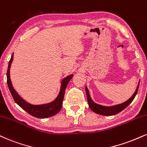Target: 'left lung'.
<instances>
[{
    "label": "left lung",
    "mask_w": 147,
    "mask_h": 147,
    "mask_svg": "<svg viewBox=\"0 0 147 147\" xmlns=\"http://www.w3.org/2000/svg\"><path fill=\"white\" fill-rule=\"evenodd\" d=\"M139 84L140 81L138 85V87L136 88V92L129 100H127V101H125L123 103L119 104V105H116L112 106V107H106V106H102L98 104L95 103L92 100L89 94V91L87 87H86V94H87V99L88 102V105H89L90 108L94 112L96 113V114H100V115H104V116H112V115H115L118 113L121 112V111H123V109L126 108L129 104L133 101V100L135 98L136 95L137 94L138 90L139 88Z\"/></svg>",
    "instance_id": "8db88e82"
}]
</instances>
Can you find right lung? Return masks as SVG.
I'll list each match as a JSON object with an SVG mask.
<instances>
[{
	"label": "right lung",
	"mask_w": 147,
	"mask_h": 147,
	"mask_svg": "<svg viewBox=\"0 0 147 147\" xmlns=\"http://www.w3.org/2000/svg\"><path fill=\"white\" fill-rule=\"evenodd\" d=\"M13 53L12 54L11 59H10L9 61L7 72V82L9 89V91L11 94L14 101L16 102L21 108H22L26 112L29 113L30 115L36 118H45L51 117V116H53L57 114L60 111V109H61L66 88L67 86H68V82L72 78V76L73 75H69L68 77H66V78L63 79L62 81H61V89H60L59 94H58L57 97L53 101L47 104H43V105H31V104H29L27 102H26L24 99H22L19 96L18 94L16 92V91L13 89V86H12L11 79H10L9 70L12 61H13Z\"/></svg>",
	"instance_id": "obj_1"
}]
</instances>
